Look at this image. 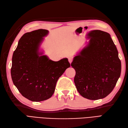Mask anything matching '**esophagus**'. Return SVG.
<instances>
[{
  "mask_svg": "<svg viewBox=\"0 0 128 128\" xmlns=\"http://www.w3.org/2000/svg\"><path fill=\"white\" fill-rule=\"evenodd\" d=\"M73 61V58H68V61H69V62L70 64L72 63V62Z\"/></svg>",
  "mask_w": 128,
  "mask_h": 128,
  "instance_id": "obj_1",
  "label": "esophagus"
}]
</instances>
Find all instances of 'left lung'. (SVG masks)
<instances>
[{
	"instance_id": "left-lung-1",
	"label": "left lung",
	"mask_w": 128,
	"mask_h": 128,
	"mask_svg": "<svg viewBox=\"0 0 128 128\" xmlns=\"http://www.w3.org/2000/svg\"><path fill=\"white\" fill-rule=\"evenodd\" d=\"M90 40L74 58V83L83 97L98 100L106 97L116 85L121 73V62L110 35L95 30L88 34Z\"/></svg>"
}]
</instances>
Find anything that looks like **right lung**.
<instances>
[{
  "mask_svg": "<svg viewBox=\"0 0 128 128\" xmlns=\"http://www.w3.org/2000/svg\"><path fill=\"white\" fill-rule=\"evenodd\" d=\"M48 32L38 29L24 34L12 56V82L22 95L32 102L50 98L58 78L70 66L67 58L54 61L39 52L43 37Z\"/></svg>",
  "mask_w": 128,
  "mask_h": 128,
  "instance_id": "right-lung-1",
  "label": "right lung"
}]
</instances>
